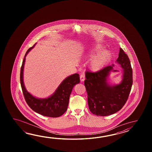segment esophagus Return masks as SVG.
Here are the masks:
<instances>
[{
	"label": "esophagus",
	"mask_w": 152,
	"mask_h": 152,
	"mask_svg": "<svg viewBox=\"0 0 152 152\" xmlns=\"http://www.w3.org/2000/svg\"><path fill=\"white\" fill-rule=\"evenodd\" d=\"M80 80L81 81H84L85 79V75L84 74H82L80 75Z\"/></svg>",
	"instance_id": "obj_1"
}]
</instances>
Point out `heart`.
Masks as SVG:
<instances>
[{"label":"heart","mask_w":152,"mask_h":152,"mask_svg":"<svg viewBox=\"0 0 152 152\" xmlns=\"http://www.w3.org/2000/svg\"><path fill=\"white\" fill-rule=\"evenodd\" d=\"M103 49V46L100 44L94 43L91 45L90 50L87 54V56L91 57L97 52H99ZM111 58V54L108 51H102L97 55L94 56L91 60L90 66L92 71L94 72L100 71L107 65V62Z\"/></svg>","instance_id":"b5f03b06"}]
</instances>
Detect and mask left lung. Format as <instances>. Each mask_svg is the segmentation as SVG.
<instances>
[{
  "label": "left lung",
  "mask_w": 152,
  "mask_h": 152,
  "mask_svg": "<svg viewBox=\"0 0 152 152\" xmlns=\"http://www.w3.org/2000/svg\"><path fill=\"white\" fill-rule=\"evenodd\" d=\"M116 62L123 68L122 80L120 84L110 85L107 81L114 65L97 72L86 71L84 85L87 93V102L92 113L106 116L121 110L129 97L132 84V71L129 58L120 48Z\"/></svg>",
  "instance_id": "obj_1"
}]
</instances>
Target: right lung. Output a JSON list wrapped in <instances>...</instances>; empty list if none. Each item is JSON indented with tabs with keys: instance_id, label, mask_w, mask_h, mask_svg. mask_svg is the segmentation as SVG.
<instances>
[{
	"instance_id": "obj_1",
	"label": "right lung",
	"mask_w": 152,
	"mask_h": 152,
	"mask_svg": "<svg viewBox=\"0 0 152 152\" xmlns=\"http://www.w3.org/2000/svg\"><path fill=\"white\" fill-rule=\"evenodd\" d=\"M36 44L26 52L20 69V81L26 102L29 107L37 113L45 116L58 117L65 113L67 109L69 98L72 91L76 84L80 83L79 75L75 73L66 77L58 86L55 92L47 98H38L33 96L26 90L23 81V71L28 53Z\"/></svg>"
}]
</instances>
